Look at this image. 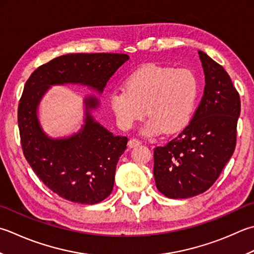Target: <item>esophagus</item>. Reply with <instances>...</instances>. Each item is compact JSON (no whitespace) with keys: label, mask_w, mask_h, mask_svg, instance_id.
<instances>
[{"label":"esophagus","mask_w":254,"mask_h":254,"mask_svg":"<svg viewBox=\"0 0 254 254\" xmlns=\"http://www.w3.org/2000/svg\"><path fill=\"white\" fill-rule=\"evenodd\" d=\"M141 144H142V142L140 140H136V138H131V140L128 141V147L133 148V147H136L138 145H141Z\"/></svg>","instance_id":"34e87169"}]
</instances>
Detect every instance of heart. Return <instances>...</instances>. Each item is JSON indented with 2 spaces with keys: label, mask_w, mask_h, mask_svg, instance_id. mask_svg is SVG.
<instances>
[{
  "label": "heart",
  "mask_w": 254,
  "mask_h": 254,
  "mask_svg": "<svg viewBox=\"0 0 254 254\" xmlns=\"http://www.w3.org/2000/svg\"><path fill=\"white\" fill-rule=\"evenodd\" d=\"M126 91H114L110 107L119 127L130 130L145 117L150 120L144 134L153 136L184 130L190 124L199 93L193 72L154 64H143L124 82Z\"/></svg>",
  "instance_id": "obj_1"
}]
</instances>
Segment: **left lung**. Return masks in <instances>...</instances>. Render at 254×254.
I'll use <instances>...</instances> for the list:
<instances>
[{"instance_id":"8db88e82","label":"left lung","mask_w":254,"mask_h":254,"mask_svg":"<svg viewBox=\"0 0 254 254\" xmlns=\"http://www.w3.org/2000/svg\"><path fill=\"white\" fill-rule=\"evenodd\" d=\"M198 54L206 82L199 106L177 137L154 148L156 187L173 199L209 190L236 148L240 96L223 67Z\"/></svg>"}]
</instances>
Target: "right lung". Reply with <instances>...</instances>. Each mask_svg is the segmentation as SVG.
<instances>
[{"mask_svg":"<svg viewBox=\"0 0 254 254\" xmlns=\"http://www.w3.org/2000/svg\"><path fill=\"white\" fill-rule=\"evenodd\" d=\"M128 61L127 54H68L42 64L28 78L19 99L17 122L24 156L49 190L64 199L93 205L110 195L117 164L127 148V136H114L94 121V97L84 99L86 118L80 131L66 138L44 133L37 118L43 96L53 84L79 83L99 93Z\"/></svg>","mask_w":254,"mask_h":254,"instance_id":"right-lung-1","label":"right lung"}]
</instances>
